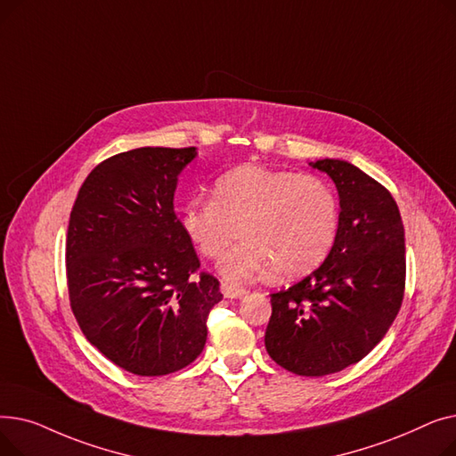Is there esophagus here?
<instances>
[{
	"label": "esophagus",
	"instance_id": "1",
	"mask_svg": "<svg viewBox=\"0 0 456 456\" xmlns=\"http://www.w3.org/2000/svg\"><path fill=\"white\" fill-rule=\"evenodd\" d=\"M222 294H224L225 297H229V299H238V297H242V296L246 294V290L240 289V286H236V284L224 282V284H222Z\"/></svg>",
	"mask_w": 456,
	"mask_h": 456
}]
</instances>
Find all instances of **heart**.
Returning a JSON list of instances; mask_svg holds the SVG:
<instances>
[{"label": "heart", "instance_id": "heart-1", "mask_svg": "<svg viewBox=\"0 0 456 456\" xmlns=\"http://www.w3.org/2000/svg\"><path fill=\"white\" fill-rule=\"evenodd\" d=\"M181 224L207 258H220L229 282L275 270L294 279L316 270L330 253L340 227L337 191L320 175L265 166H240L212 184V198L194 196L181 208Z\"/></svg>", "mask_w": 456, "mask_h": 456}]
</instances>
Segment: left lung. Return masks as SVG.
<instances>
[{
  "instance_id": "obj_1",
  "label": "left lung",
  "mask_w": 456,
  "mask_h": 456,
  "mask_svg": "<svg viewBox=\"0 0 456 456\" xmlns=\"http://www.w3.org/2000/svg\"><path fill=\"white\" fill-rule=\"evenodd\" d=\"M310 166L340 194V227L323 265L272 294L266 349L297 375L342 371L382 340L404 296V229L388 188L346 160Z\"/></svg>"
}]
</instances>
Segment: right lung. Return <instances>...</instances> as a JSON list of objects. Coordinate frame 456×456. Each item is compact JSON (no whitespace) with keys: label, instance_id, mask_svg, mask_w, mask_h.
<instances>
[{"label":"right lung","instance_id":"add662e5","mask_svg":"<svg viewBox=\"0 0 456 456\" xmlns=\"http://www.w3.org/2000/svg\"><path fill=\"white\" fill-rule=\"evenodd\" d=\"M196 148H138L85 179L66 234L69 306L86 340L140 377L194 362L224 299L174 210L177 175Z\"/></svg>","mask_w":456,"mask_h":456}]
</instances>
